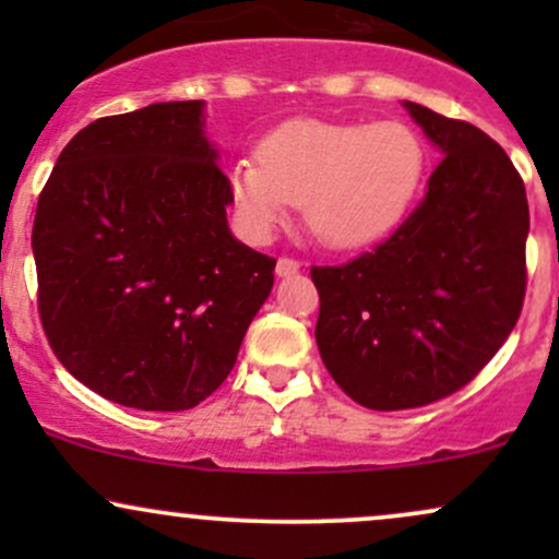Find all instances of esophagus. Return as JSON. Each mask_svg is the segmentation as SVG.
Returning <instances> with one entry per match:
<instances>
[{
  "label": "esophagus",
  "instance_id": "1",
  "mask_svg": "<svg viewBox=\"0 0 559 559\" xmlns=\"http://www.w3.org/2000/svg\"><path fill=\"white\" fill-rule=\"evenodd\" d=\"M299 260H294V258H278V262H275V273L278 275H294V273H299Z\"/></svg>",
  "mask_w": 559,
  "mask_h": 559
}]
</instances>
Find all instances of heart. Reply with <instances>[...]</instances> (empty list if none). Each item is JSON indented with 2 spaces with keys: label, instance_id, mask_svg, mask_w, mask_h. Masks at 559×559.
Listing matches in <instances>:
<instances>
[{
  "label": "heart",
  "instance_id": "obj_1",
  "mask_svg": "<svg viewBox=\"0 0 559 559\" xmlns=\"http://www.w3.org/2000/svg\"><path fill=\"white\" fill-rule=\"evenodd\" d=\"M423 168L426 146L409 126L301 118L275 128L260 159H236L230 194L243 228L258 239L284 221L288 204H301L318 241L360 247L407 213Z\"/></svg>",
  "mask_w": 559,
  "mask_h": 559
}]
</instances>
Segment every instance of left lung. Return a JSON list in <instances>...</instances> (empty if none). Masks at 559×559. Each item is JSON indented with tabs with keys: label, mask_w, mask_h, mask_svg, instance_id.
<instances>
[{
	"label": "left lung",
	"mask_w": 559,
	"mask_h": 559,
	"mask_svg": "<svg viewBox=\"0 0 559 559\" xmlns=\"http://www.w3.org/2000/svg\"><path fill=\"white\" fill-rule=\"evenodd\" d=\"M444 152L394 234L344 265H312L320 357L368 409H413L476 378L525 299L528 199L497 141L404 102Z\"/></svg>",
	"instance_id": "obj_1"
}]
</instances>
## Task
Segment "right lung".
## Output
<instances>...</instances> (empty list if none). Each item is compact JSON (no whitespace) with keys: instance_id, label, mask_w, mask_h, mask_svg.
Here are the masks:
<instances>
[{"instance_id":"obj_1","label":"right lung","mask_w":559,"mask_h":559,"mask_svg":"<svg viewBox=\"0 0 559 559\" xmlns=\"http://www.w3.org/2000/svg\"><path fill=\"white\" fill-rule=\"evenodd\" d=\"M202 102L81 128L38 194L31 247L47 342L83 386L178 413L234 368L275 260L230 236Z\"/></svg>"}]
</instances>
